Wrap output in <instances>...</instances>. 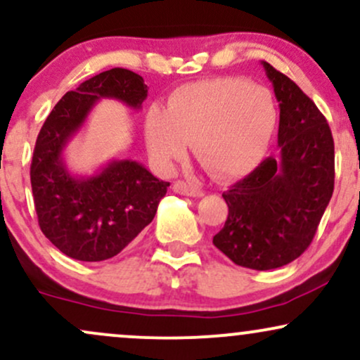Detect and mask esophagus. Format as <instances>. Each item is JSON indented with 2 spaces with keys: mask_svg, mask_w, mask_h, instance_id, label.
<instances>
[{
  "mask_svg": "<svg viewBox=\"0 0 360 360\" xmlns=\"http://www.w3.org/2000/svg\"><path fill=\"white\" fill-rule=\"evenodd\" d=\"M172 189H174L176 193L184 194V196H193V198L203 196V189L198 188L196 184L184 183V181H174V184H172Z\"/></svg>",
  "mask_w": 360,
  "mask_h": 360,
  "instance_id": "34e87169",
  "label": "esophagus"
}]
</instances>
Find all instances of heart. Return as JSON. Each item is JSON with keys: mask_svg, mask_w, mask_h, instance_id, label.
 <instances>
[{"mask_svg": "<svg viewBox=\"0 0 360 360\" xmlns=\"http://www.w3.org/2000/svg\"><path fill=\"white\" fill-rule=\"evenodd\" d=\"M278 125L272 94L238 77H221L176 89L166 110L154 105L146 117L148 150L169 167L193 143L194 155L220 177L249 172L262 159Z\"/></svg>", "mask_w": 360, "mask_h": 360, "instance_id": "obj_1", "label": "heart"}]
</instances>
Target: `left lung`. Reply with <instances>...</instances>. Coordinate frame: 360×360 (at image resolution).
Masks as SVG:
<instances>
[{"mask_svg": "<svg viewBox=\"0 0 360 360\" xmlns=\"http://www.w3.org/2000/svg\"><path fill=\"white\" fill-rule=\"evenodd\" d=\"M279 101V154L221 194L229 205L213 243L255 271L298 259L315 237L335 183V147L326 118L307 94L262 62Z\"/></svg>", "mask_w": 360, "mask_h": 360, "instance_id": "obj_1", "label": "left lung"}]
</instances>
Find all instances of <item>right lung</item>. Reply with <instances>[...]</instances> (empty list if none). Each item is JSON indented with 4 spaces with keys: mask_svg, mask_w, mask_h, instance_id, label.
<instances>
[{
    "mask_svg": "<svg viewBox=\"0 0 360 360\" xmlns=\"http://www.w3.org/2000/svg\"><path fill=\"white\" fill-rule=\"evenodd\" d=\"M147 91L139 74L110 69L65 93L40 128L30 166L35 212L42 233L68 257H115L154 220L166 196L169 183L135 160H113L91 177L72 176L62 160V148L100 98L140 108Z\"/></svg>",
    "mask_w": 360,
    "mask_h": 360,
    "instance_id": "1",
    "label": "right lung"
}]
</instances>
